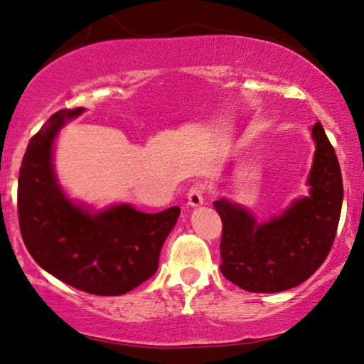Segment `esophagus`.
<instances>
[{
    "label": "esophagus",
    "instance_id": "esophagus-1",
    "mask_svg": "<svg viewBox=\"0 0 364 364\" xmlns=\"http://www.w3.org/2000/svg\"><path fill=\"white\" fill-rule=\"evenodd\" d=\"M203 201H204V186L199 183L193 184L188 191V204L189 206L196 208V206H201Z\"/></svg>",
    "mask_w": 364,
    "mask_h": 364
}]
</instances>
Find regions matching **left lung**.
<instances>
[{
    "mask_svg": "<svg viewBox=\"0 0 364 364\" xmlns=\"http://www.w3.org/2000/svg\"><path fill=\"white\" fill-rule=\"evenodd\" d=\"M311 135L316 151L310 196L295 201L282 216L257 224L237 204L214 201L223 221L219 269L240 289L257 294L289 290L311 277L330 254L341 214V170L320 122Z\"/></svg>",
    "mask_w": 364,
    "mask_h": 364,
    "instance_id": "8db88e82",
    "label": "left lung"
}]
</instances>
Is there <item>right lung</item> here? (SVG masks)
I'll list each match as a JSON object with an SVG mask.
<instances>
[{"instance_id": "add662e5", "label": "right lung", "mask_w": 364, "mask_h": 364, "mask_svg": "<svg viewBox=\"0 0 364 364\" xmlns=\"http://www.w3.org/2000/svg\"><path fill=\"white\" fill-rule=\"evenodd\" d=\"M80 112H55L29 140L18 178L19 229L28 252L55 279L87 294L122 295L156 272L180 208L146 214L120 204L90 214L70 203L55 181L53 141Z\"/></svg>"}]
</instances>
